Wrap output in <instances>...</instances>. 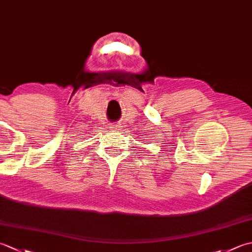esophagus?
I'll return each instance as SVG.
<instances>
[{"instance_id": "esophagus-1", "label": "esophagus", "mask_w": 252, "mask_h": 252, "mask_svg": "<svg viewBox=\"0 0 252 252\" xmlns=\"http://www.w3.org/2000/svg\"><path fill=\"white\" fill-rule=\"evenodd\" d=\"M109 127H110L111 131H119L120 130V126L118 125H111Z\"/></svg>"}]
</instances>
